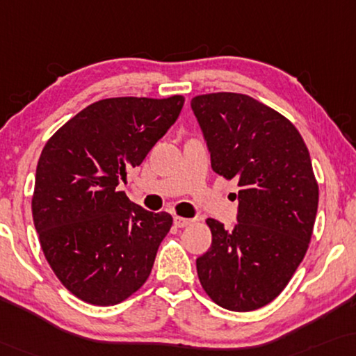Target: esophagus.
<instances>
[{
    "mask_svg": "<svg viewBox=\"0 0 356 356\" xmlns=\"http://www.w3.org/2000/svg\"><path fill=\"white\" fill-rule=\"evenodd\" d=\"M192 222H193V219H190V218H182V216L174 218V224H176L177 227H187Z\"/></svg>",
    "mask_w": 356,
    "mask_h": 356,
    "instance_id": "34e87169",
    "label": "esophagus"
}]
</instances>
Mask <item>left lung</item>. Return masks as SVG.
I'll return each mask as SVG.
<instances>
[{
  "instance_id": "1",
  "label": "left lung",
  "mask_w": 356,
  "mask_h": 356,
  "mask_svg": "<svg viewBox=\"0 0 356 356\" xmlns=\"http://www.w3.org/2000/svg\"><path fill=\"white\" fill-rule=\"evenodd\" d=\"M192 109L213 171L240 187L234 229L207 219L200 284L219 307L253 312L282 292L308 250L319 200L312 159L293 124L248 95H198Z\"/></svg>"
}]
</instances>
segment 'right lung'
Masks as SVG:
<instances>
[{"label": "right lung", "instance_id": "add662e5", "mask_svg": "<svg viewBox=\"0 0 356 356\" xmlns=\"http://www.w3.org/2000/svg\"><path fill=\"white\" fill-rule=\"evenodd\" d=\"M184 102L182 95L99 99L44 145L33 224L53 273L82 302L118 305L147 282L172 216L145 211L119 184L176 122Z\"/></svg>", "mask_w": 356, "mask_h": 356}]
</instances>
